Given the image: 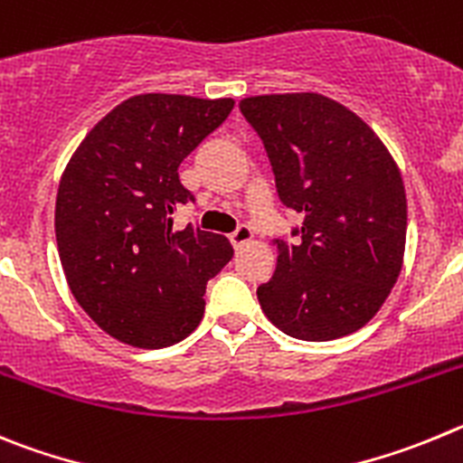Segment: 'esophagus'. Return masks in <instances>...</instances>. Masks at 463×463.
Instances as JSON below:
<instances>
[{"label": "esophagus", "mask_w": 463, "mask_h": 463, "mask_svg": "<svg viewBox=\"0 0 463 463\" xmlns=\"http://www.w3.org/2000/svg\"><path fill=\"white\" fill-rule=\"evenodd\" d=\"M251 240H253V231L249 226H240L235 232H231V244L235 249L244 247V244H247V241H251Z\"/></svg>", "instance_id": "34e87169"}]
</instances>
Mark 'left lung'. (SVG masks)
<instances>
[{
    "mask_svg": "<svg viewBox=\"0 0 463 463\" xmlns=\"http://www.w3.org/2000/svg\"><path fill=\"white\" fill-rule=\"evenodd\" d=\"M268 149L279 198L304 214L295 244L277 240V269L258 302L279 330L332 341L364 327L397 283L406 249L402 173L376 133L314 94L240 101Z\"/></svg>",
    "mask_w": 463,
    "mask_h": 463,
    "instance_id": "8db88e82",
    "label": "left lung"
}]
</instances>
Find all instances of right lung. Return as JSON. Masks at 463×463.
<instances>
[{"label": "right lung", "mask_w": 463, "mask_h": 463, "mask_svg": "<svg viewBox=\"0 0 463 463\" xmlns=\"http://www.w3.org/2000/svg\"><path fill=\"white\" fill-rule=\"evenodd\" d=\"M232 99L138 94L112 108L60 180L55 235L66 281L85 314L115 339L165 348L198 327L207 281L231 241L173 214L194 201L182 161L231 115Z\"/></svg>", "instance_id": "1"}]
</instances>
